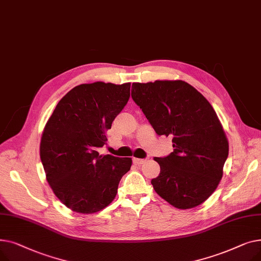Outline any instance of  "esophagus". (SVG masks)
<instances>
[{
	"mask_svg": "<svg viewBox=\"0 0 261 261\" xmlns=\"http://www.w3.org/2000/svg\"><path fill=\"white\" fill-rule=\"evenodd\" d=\"M146 162H147V159H136V158L133 159V163L135 164V165H142V164H144Z\"/></svg>",
	"mask_w": 261,
	"mask_h": 261,
	"instance_id": "34e87169",
	"label": "esophagus"
}]
</instances>
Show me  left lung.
I'll list each match as a JSON object with an SVG mask.
<instances>
[{"mask_svg": "<svg viewBox=\"0 0 261 261\" xmlns=\"http://www.w3.org/2000/svg\"><path fill=\"white\" fill-rule=\"evenodd\" d=\"M131 96L155 133L172 138L173 151L154 158L161 167L151 180L156 194L176 208L198 206L217 188L228 155L212 105L182 80L132 84Z\"/></svg>", "mask_w": 261, "mask_h": 261, "instance_id": "left-lung-1", "label": "left lung"}]
</instances>
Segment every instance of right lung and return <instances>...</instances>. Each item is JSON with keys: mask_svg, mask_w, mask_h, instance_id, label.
<instances>
[{"mask_svg": "<svg viewBox=\"0 0 261 261\" xmlns=\"http://www.w3.org/2000/svg\"><path fill=\"white\" fill-rule=\"evenodd\" d=\"M129 97L130 84L80 85L63 96L46 122L40 144L46 180L56 197L76 213L107 207L131 168L130 158L98 153Z\"/></svg>", "mask_w": 261, "mask_h": 261, "instance_id": "1", "label": "right lung"}]
</instances>
